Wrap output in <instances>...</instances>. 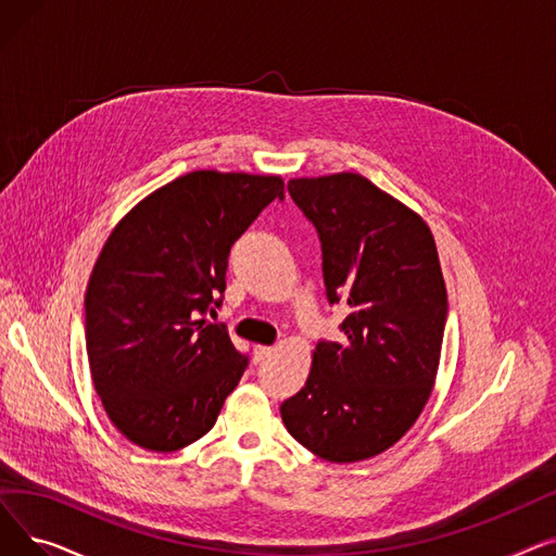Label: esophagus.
<instances>
[{
  "mask_svg": "<svg viewBox=\"0 0 556 556\" xmlns=\"http://www.w3.org/2000/svg\"><path fill=\"white\" fill-rule=\"evenodd\" d=\"M273 352H275L273 346H263V344H256V346H254V361H256V363H263V361H266V358H270V356H273Z\"/></svg>",
  "mask_w": 556,
  "mask_h": 556,
  "instance_id": "obj_1",
  "label": "esophagus"
}]
</instances>
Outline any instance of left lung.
<instances>
[{
	"mask_svg": "<svg viewBox=\"0 0 556 556\" xmlns=\"http://www.w3.org/2000/svg\"><path fill=\"white\" fill-rule=\"evenodd\" d=\"M288 193L323 245L338 342L319 340L304 388L281 403L288 432L329 462L383 453L421 415L448 315L428 225L358 173L298 178Z\"/></svg>",
	"mask_w": 556,
	"mask_h": 556,
	"instance_id": "8db88e82",
	"label": "left lung"
}]
</instances>
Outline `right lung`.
I'll use <instances>...</instances> for the list:
<instances>
[{
  "label": "right lung",
  "mask_w": 556,
  "mask_h": 556,
  "mask_svg": "<svg viewBox=\"0 0 556 556\" xmlns=\"http://www.w3.org/2000/svg\"><path fill=\"white\" fill-rule=\"evenodd\" d=\"M273 200L279 175L193 170L114 227L85 293V344L110 421L146 451L170 453L210 432L248 367L225 325L231 245Z\"/></svg>",
  "instance_id": "right-lung-1"
}]
</instances>
